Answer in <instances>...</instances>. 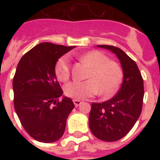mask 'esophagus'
Wrapping results in <instances>:
<instances>
[{"label": "esophagus", "instance_id": "1", "mask_svg": "<svg viewBox=\"0 0 160 160\" xmlns=\"http://www.w3.org/2000/svg\"><path fill=\"white\" fill-rule=\"evenodd\" d=\"M73 104H74V105H75V107H78L79 105H80V104L82 103L80 100H76V99H74V100H73Z\"/></svg>", "mask_w": 160, "mask_h": 160}]
</instances>
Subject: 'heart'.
<instances>
[{"label": "heart", "instance_id": "obj_1", "mask_svg": "<svg viewBox=\"0 0 160 160\" xmlns=\"http://www.w3.org/2000/svg\"><path fill=\"white\" fill-rule=\"evenodd\" d=\"M82 62L91 68L86 81H71L64 87L66 96L81 100L92 97L100 91L103 95L113 93L118 88L122 77L120 66L100 51L92 50L80 56ZM56 74L58 80L67 81L70 77V59L62 56L56 65Z\"/></svg>", "mask_w": 160, "mask_h": 160}]
</instances>
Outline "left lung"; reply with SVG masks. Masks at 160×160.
I'll return each mask as SVG.
<instances>
[{
    "instance_id": "left-lung-1",
    "label": "left lung",
    "mask_w": 160,
    "mask_h": 160,
    "mask_svg": "<svg viewBox=\"0 0 160 160\" xmlns=\"http://www.w3.org/2000/svg\"><path fill=\"white\" fill-rule=\"evenodd\" d=\"M115 54L120 61L123 80L116 96L103 103H92L89 127L98 139L116 141L124 137L138 120L142 110L144 87L137 64L122 49L111 45H97Z\"/></svg>"
}]
</instances>
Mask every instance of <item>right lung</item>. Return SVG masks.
<instances>
[{
	"label": "right lung",
	"mask_w": 160,
	"mask_h": 160,
	"mask_svg": "<svg viewBox=\"0 0 160 160\" xmlns=\"http://www.w3.org/2000/svg\"><path fill=\"white\" fill-rule=\"evenodd\" d=\"M73 48L41 42L22 56L16 68L12 80L16 114L25 130L40 142L59 140L74 108L72 99L62 95L55 70L60 57Z\"/></svg>",
	"instance_id": "obj_1"
}]
</instances>
